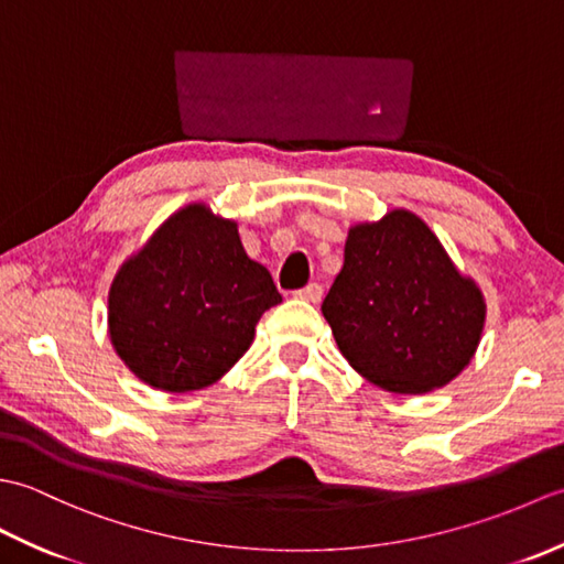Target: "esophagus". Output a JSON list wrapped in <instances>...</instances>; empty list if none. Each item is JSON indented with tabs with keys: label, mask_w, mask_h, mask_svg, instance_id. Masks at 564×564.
<instances>
[{
	"label": "esophagus",
	"mask_w": 564,
	"mask_h": 564,
	"mask_svg": "<svg viewBox=\"0 0 564 564\" xmlns=\"http://www.w3.org/2000/svg\"><path fill=\"white\" fill-rule=\"evenodd\" d=\"M322 293H325V291H322L319 283H307L305 289H301L295 295L301 297V301H307V303H319L322 301Z\"/></svg>",
	"instance_id": "obj_1"
}]
</instances>
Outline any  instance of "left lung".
Returning a JSON list of instances; mask_svg holds the SVG:
<instances>
[{
  "label": "left lung",
  "mask_w": 564,
  "mask_h": 564,
  "mask_svg": "<svg viewBox=\"0 0 564 564\" xmlns=\"http://www.w3.org/2000/svg\"><path fill=\"white\" fill-rule=\"evenodd\" d=\"M322 315L358 373L390 392L419 394L470 364L485 303L436 235L416 215L392 210L351 227Z\"/></svg>",
  "instance_id": "obj_1"
}]
</instances>
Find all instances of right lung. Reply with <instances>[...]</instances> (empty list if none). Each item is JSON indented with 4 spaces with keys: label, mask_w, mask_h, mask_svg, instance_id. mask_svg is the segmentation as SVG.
Listing matches in <instances>:
<instances>
[{
    "label": "right lung",
    "mask_w": 564,
    "mask_h": 564,
    "mask_svg": "<svg viewBox=\"0 0 564 564\" xmlns=\"http://www.w3.org/2000/svg\"><path fill=\"white\" fill-rule=\"evenodd\" d=\"M279 303L271 273L247 257L237 225L188 206L118 271L109 332L140 380L191 392L245 356L259 317Z\"/></svg>",
    "instance_id": "right-lung-1"
}]
</instances>
